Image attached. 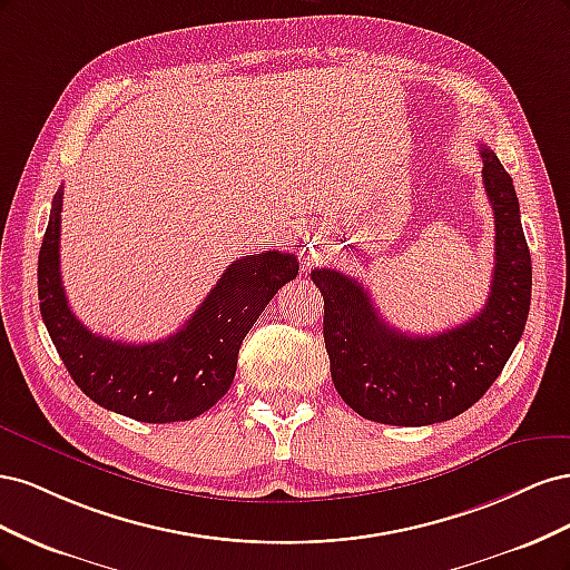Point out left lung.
<instances>
[{
  "instance_id": "left-lung-1",
  "label": "left lung",
  "mask_w": 570,
  "mask_h": 570,
  "mask_svg": "<svg viewBox=\"0 0 570 570\" xmlns=\"http://www.w3.org/2000/svg\"><path fill=\"white\" fill-rule=\"evenodd\" d=\"M482 185L494 214V273L480 314L435 335H406L375 312L368 289L340 271L316 268L323 340L337 394L358 416L430 425L471 409L519 344L530 312L532 264L513 180L480 147Z\"/></svg>"
}]
</instances>
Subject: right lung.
<instances>
[{"mask_svg":"<svg viewBox=\"0 0 570 570\" xmlns=\"http://www.w3.org/2000/svg\"><path fill=\"white\" fill-rule=\"evenodd\" d=\"M61 199L55 195L38 258V297L47 333L76 385L92 402L142 423L197 419L228 392L245 335L285 283L297 256L262 252L233 262L178 333L149 344L101 337L82 325L61 285Z\"/></svg>","mask_w":570,"mask_h":570,"instance_id":"add662e5","label":"right lung"}]
</instances>
